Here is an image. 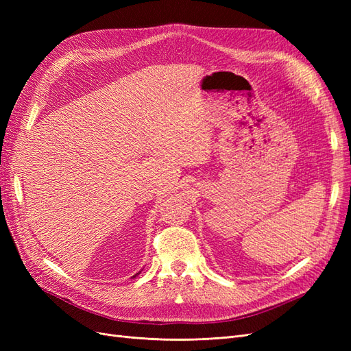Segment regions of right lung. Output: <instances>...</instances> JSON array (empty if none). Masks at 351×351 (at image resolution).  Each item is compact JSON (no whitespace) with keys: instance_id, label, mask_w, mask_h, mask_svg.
Here are the masks:
<instances>
[{"instance_id":"right-lung-1","label":"right lung","mask_w":351,"mask_h":351,"mask_svg":"<svg viewBox=\"0 0 351 351\" xmlns=\"http://www.w3.org/2000/svg\"><path fill=\"white\" fill-rule=\"evenodd\" d=\"M137 274H141V271H139V272H137ZM137 274H136V275H137ZM136 275H133V277H132V278H134V277H136Z\"/></svg>"}]
</instances>
